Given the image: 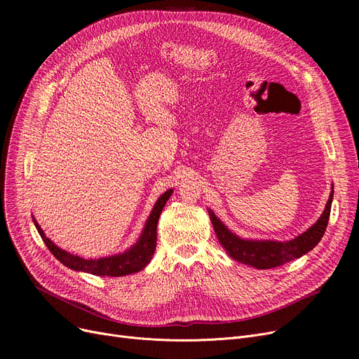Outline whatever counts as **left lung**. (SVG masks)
<instances>
[{
	"label": "left lung",
	"instance_id": "8db88e82",
	"mask_svg": "<svg viewBox=\"0 0 359 359\" xmlns=\"http://www.w3.org/2000/svg\"><path fill=\"white\" fill-rule=\"evenodd\" d=\"M332 199H333V191L330 194V198L326 203V208L322 217H320L317 222L311 225L307 231H304L303 234H299L298 237L290 241L243 240L225 227L211 210H208V214L214 225L218 241L222 244V248L227 250V253L234 260L241 262L244 265H250L257 269H272L280 265H285V263L294 259L301 257L317 246V243L322 240L327 227L330 208H332Z\"/></svg>",
	"mask_w": 359,
	"mask_h": 359
}]
</instances>
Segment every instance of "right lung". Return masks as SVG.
<instances>
[{"label": "right lung", "mask_w": 359, "mask_h": 359, "mask_svg": "<svg viewBox=\"0 0 359 359\" xmlns=\"http://www.w3.org/2000/svg\"><path fill=\"white\" fill-rule=\"evenodd\" d=\"M173 194V191L170 189L164 192L158 201L156 202L153 212H151L145 229L135 244L134 248H130L128 252L116 256H110V257H102V259H84L80 256H74L62 249H60L43 234V230L37 225L36 222V229L39 231L42 240L45 241L46 248L50 250V253L58 259L61 263L69 269L74 271H81V272H88L93 275H99V276H122V275H129L138 272L144 269L149 260L153 259L154 250H156V243H157V222L160 218V214L164 208V205L170 195Z\"/></svg>", "instance_id": "1"}]
</instances>
